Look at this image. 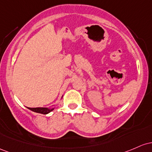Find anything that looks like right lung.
Here are the masks:
<instances>
[{
  "label": "right lung",
  "instance_id": "obj_1",
  "mask_svg": "<svg viewBox=\"0 0 152 152\" xmlns=\"http://www.w3.org/2000/svg\"><path fill=\"white\" fill-rule=\"evenodd\" d=\"M29 110H32V111L36 112V113H42V114H47L50 113L51 111L54 110V108H28Z\"/></svg>",
  "mask_w": 152,
  "mask_h": 152
}]
</instances>
